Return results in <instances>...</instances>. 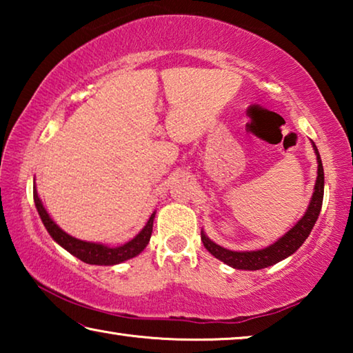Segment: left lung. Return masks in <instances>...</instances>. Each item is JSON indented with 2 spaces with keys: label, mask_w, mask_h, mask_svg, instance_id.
Wrapping results in <instances>:
<instances>
[{
  "label": "left lung",
  "mask_w": 353,
  "mask_h": 353,
  "mask_svg": "<svg viewBox=\"0 0 353 353\" xmlns=\"http://www.w3.org/2000/svg\"><path fill=\"white\" fill-rule=\"evenodd\" d=\"M313 148H314L316 155H318V179H316L313 198H312V202H310L307 213L303 214V218L299 221L294 227H292L288 234L280 238L277 243L271 244L270 248L261 249V250H252V252H234V250L224 249L208 240L204 234H201V240L204 243V246L208 252L216 256L218 260L227 263L229 266H234L235 270H249V271L263 270V268L276 265V263H279L280 260H283L291 254H294L296 250L302 246V243L307 240L310 232H312L316 219L319 216L322 199H324V168H322L321 155L314 143H313Z\"/></svg>",
  "instance_id": "left-lung-1"
}]
</instances>
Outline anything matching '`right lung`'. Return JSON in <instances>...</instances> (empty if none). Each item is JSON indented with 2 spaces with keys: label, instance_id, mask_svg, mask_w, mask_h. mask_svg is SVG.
I'll list each match as a JSON object with an SVG mask.
<instances>
[{
  "label": "right lung",
  "instance_id": "add662e5",
  "mask_svg": "<svg viewBox=\"0 0 353 353\" xmlns=\"http://www.w3.org/2000/svg\"><path fill=\"white\" fill-rule=\"evenodd\" d=\"M34 202L41 218V223L45 224L48 234L52 236V240L57 241L63 249H67L70 254H73L83 263H88V265H117V263L132 259V256L139 255L141 250L146 248V244L149 243V238H151V234H152V223H154L155 212L151 214L148 224L143 227L140 234L137 235L134 240H130L129 243L123 244V246L119 248H107V246H103V244L81 241V240H76L73 236H70L68 234H65L61 227L56 225L54 221H52L50 218V214L46 213L45 207L41 204V201L37 194V190L35 188H34Z\"/></svg>",
  "mask_w": 353,
  "mask_h": 353
}]
</instances>
